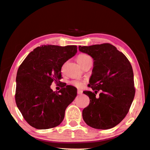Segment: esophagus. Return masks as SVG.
I'll return each instance as SVG.
<instances>
[{
    "instance_id": "obj_1",
    "label": "esophagus",
    "mask_w": 150,
    "mask_h": 150,
    "mask_svg": "<svg viewBox=\"0 0 150 150\" xmlns=\"http://www.w3.org/2000/svg\"><path fill=\"white\" fill-rule=\"evenodd\" d=\"M82 93H83L82 90H81V89H78V91H77V94H78V95H81V94H82Z\"/></svg>"
}]
</instances>
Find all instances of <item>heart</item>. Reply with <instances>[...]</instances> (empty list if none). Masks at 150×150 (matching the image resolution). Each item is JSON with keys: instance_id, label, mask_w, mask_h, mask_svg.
I'll return each instance as SVG.
<instances>
[{"instance_id": "heart-1", "label": "heart", "mask_w": 150, "mask_h": 150, "mask_svg": "<svg viewBox=\"0 0 150 150\" xmlns=\"http://www.w3.org/2000/svg\"><path fill=\"white\" fill-rule=\"evenodd\" d=\"M77 62L79 63V65L82 67L87 63L92 62V58L89 55V54L85 53H81L79 54H78V56L77 57ZM71 83L76 87L81 88L83 86L84 81L79 79H76L72 81Z\"/></svg>"}]
</instances>
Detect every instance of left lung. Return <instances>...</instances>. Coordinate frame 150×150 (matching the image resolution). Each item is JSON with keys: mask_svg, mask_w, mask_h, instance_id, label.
Here are the masks:
<instances>
[{"mask_svg": "<svg viewBox=\"0 0 150 150\" xmlns=\"http://www.w3.org/2000/svg\"><path fill=\"white\" fill-rule=\"evenodd\" d=\"M79 50L94 60L88 85L93 91H83L90 103L83 110V118L91 127L110 129L125 118L134 100L135 89L132 65L124 54L109 43L79 46ZM99 91L101 93L97 97Z\"/></svg>", "mask_w": 150, "mask_h": 150, "instance_id": "8db88e82", "label": "left lung"}]
</instances>
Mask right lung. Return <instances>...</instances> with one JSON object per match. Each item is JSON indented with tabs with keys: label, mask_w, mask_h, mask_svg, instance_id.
Here are the masks:
<instances>
[{
	"label": "right lung",
	"mask_w": 150,
	"mask_h": 150,
	"mask_svg": "<svg viewBox=\"0 0 150 150\" xmlns=\"http://www.w3.org/2000/svg\"><path fill=\"white\" fill-rule=\"evenodd\" d=\"M77 51L76 45H42L21 64L16 78L15 101L32 127L46 129L63 122L66 108L77 96V89L67 85L56 92L50 86L53 81L61 83V67Z\"/></svg>",
	"instance_id": "obj_1"
}]
</instances>
